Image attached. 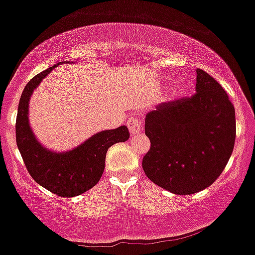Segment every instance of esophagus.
I'll return each instance as SVG.
<instances>
[{
	"label": "esophagus",
	"instance_id": "obj_1",
	"mask_svg": "<svg viewBox=\"0 0 255 255\" xmlns=\"http://www.w3.org/2000/svg\"><path fill=\"white\" fill-rule=\"evenodd\" d=\"M127 127L129 129V132L135 135L141 130V119L139 116H132L128 119L127 121Z\"/></svg>",
	"mask_w": 255,
	"mask_h": 255
}]
</instances>
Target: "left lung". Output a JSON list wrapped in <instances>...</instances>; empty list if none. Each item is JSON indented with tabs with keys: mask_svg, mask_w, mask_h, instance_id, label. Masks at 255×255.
<instances>
[{
	"mask_svg": "<svg viewBox=\"0 0 255 255\" xmlns=\"http://www.w3.org/2000/svg\"><path fill=\"white\" fill-rule=\"evenodd\" d=\"M196 72L194 96L162 103L145 119L151 146L142 169L152 183L177 195L211 186L228 164L236 139L228 93L206 71Z\"/></svg>",
	"mask_w": 255,
	"mask_h": 255,
	"instance_id": "left-lung-1",
	"label": "left lung"
}]
</instances>
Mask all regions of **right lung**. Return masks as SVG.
<instances>
[{
    "mask_svg": "<svg viewBox=\"0 0 255 255\" xmlns=\"http://www.w3.org/2000/svg\"><path fill=\"white\" fill-rule=\"evenodd\" d=\"M58 65L36 75L25 86L16 114V145L27 172L36 183L60 197H74L97 185L104 172L109 147L128 140L129 133L126 126L104 130L91 136L76 149L63 153L52 152L42 146L29 126L27 108L33 89Z\"/></svg>",
    "mask_w": 255,
    "mask_h": 255,
    "instance_id": "1",
    "label": "right lung"
}]
</instances>
